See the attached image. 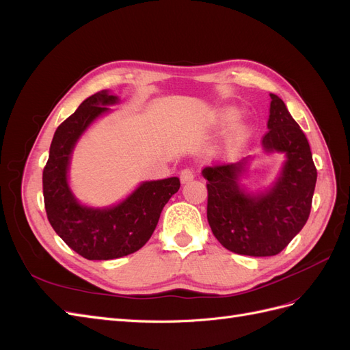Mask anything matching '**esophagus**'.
Segmentation results:
<instances>
[{"instance_id": "esophagus-1", "label": "esophagus", "mask_w": 350, "mask_h": 350, "mask_svg": "<svg viewBox=\"0 0 350 350\" xmlns=\"http://www.w3.org/2000/svg\"><path fill=\"white\" fill-rule=\"evenodd\" d=\"M179 178H181L183 184H187L194 179V172L189 171V169H184V171H181V174H179Z\"/></svg>"}]
</instances>
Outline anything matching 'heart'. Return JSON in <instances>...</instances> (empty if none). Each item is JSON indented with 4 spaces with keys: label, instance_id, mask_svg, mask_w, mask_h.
<instances>
[{
    "label": "heart",
    "instance_id": "heart-1",
    "mask_svg": "<svg viewBox=\"0 0 350 350\" xmlns=\"http://www.w3.org/2000/svg\"><path fill=\"white\" fill-rule=\"evenodd\" d=\"M239 113L241 112L237 107H225L217 111L215 118L219 125H226L229 122H234L239 116ZM250 135H251V126L245 122H237L230 126L225 140V147L228 150H234L237 147L245 143Z\"/></svg>",
    "mask_w": 350,
    "mask_h": 350
}]
</instances>
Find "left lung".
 Masks as SVG:
<instances>
[{
	"mask_svg": "<svg viewBox=\"0 0 350 350\" xmlns=\"http://www.w3.org/2000/svg\"><path fill=\"white\" fill-rule=\"evenodd\" d=\"M269 133L262 153H280L284 162L273 184L260 191L242 183L258 156L237 163L204 167L207 220L226 250L251 257L276 256L299 234L308 220L317 183L310 143L284 102L270 93Z\"/></svg>",
	"mask_w": 350,
	"mask_h": 350,
	"instance_id": "8db88e82",
	"label": "left lung"
}]
</instances>
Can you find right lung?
<instances>
[{
  "label": "right lung",
  "mask_w": 350,
  "mask_h": 350,
  "mask_svg": "<svg viewBox=\"0 0 350 350\" xmlns=\"http://www.w3.org/2000/svg\"><path fill=\"white\" fill-rule=\"evenodd\" d=\"M120 98L102 90L83 100L62 122L51 143L44 169V198L51 226L67 245L88 260H113L139 251L150 239L165 204L179 189V178L143 181L120 203L81 204L68 181L71 156L89 126Z\"/></svg>",
  "instance_id": "add662e5"
}]
</instances>
